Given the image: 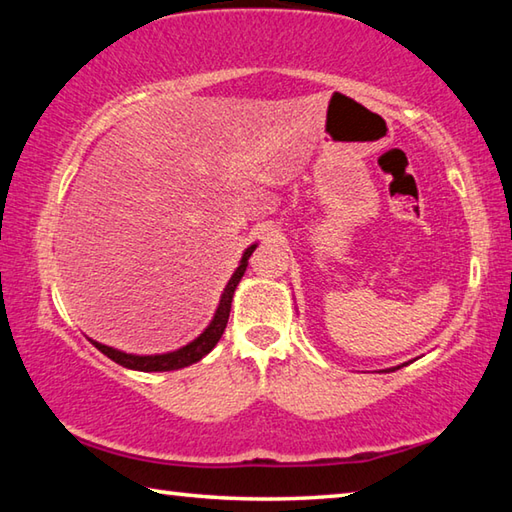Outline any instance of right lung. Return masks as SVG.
<instances>
[{"label": "right lung", "instance_id": "obj_1", "mask_svg": "<svg viewBox=\"0 0 512 512\" xmlns=\"http://www.w3.org/2000/svg\"><path fill=\"white\" fill-rule=\"evenodd\" d=\"M257 248V244L248 246L244 257H241V262L237 266V271L232 273L230 282L225 284L223 289V296L219 300V307H216V314L212 318V323L207 325L205 332L194 339L192 343H187L185 348L180 350H173L167 354H128V352H121L110 348V345H103L99 341H92L90 343L97 348L99 352L106 354L108 359H112L119 366L124 368H131V370H140V372H167V370H180L185 366H192V363L201 361L205 354H210L212 348L225 332V325H228V318H230V305H232V296H235V289L241 277L246 273V266H248V257L253 255V250Z\"/></svg>", "mask_w": 512, "mask_h": 512}]
</instances>
